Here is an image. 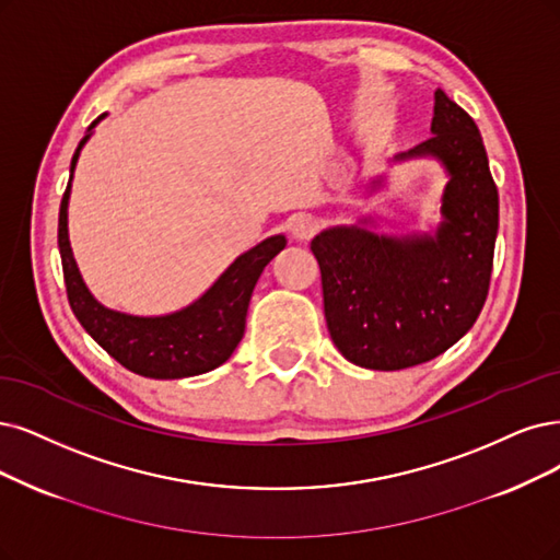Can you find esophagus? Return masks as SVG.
I'll list each match as a JSON object with an SVG mask.
<instances>
[{
    "instance_id": "obj_1",
    "label": "esophagus",
    "mask_w": 560,
    "mask_h": 560,
    "mask_svg": "<svg viewBox=\"0 0 560 560\" xmlns=\"http://www.w3.org/2000/svg\"><path fill=\"white\" fill-rule=\"evenodd\" d=\"M291 231L298 240H312L318 231V221L314 217H308V214H300V217L293 219Z\"/></svg>"
}]
</instances>
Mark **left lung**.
<instances>
[{
	"instance_id": "left-lung-1",
	"label": "left lung",
	"mask_w": 560,
	"mask_h": 560,
	"mask_svg": "<svg viewBox=\"0 0 560 560\" xmlns=\"http://www.w3.org/2000/svg\"><path fill=\"white\" fill-rule=\"evenodd\" d=\"M433 136L401 156L450 171L436 237L392 240L329 228L312 240L329 337L358 366L399 371L439 358L478 320L499 233V189L472 117L436 92Z\"/></svg>"
}]
</instances>
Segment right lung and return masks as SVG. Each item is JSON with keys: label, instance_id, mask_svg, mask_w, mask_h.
Here are the masks:
<instances>
[{"label": "right lung", "instance_id": "1", "mask_svg": "<svg viewBox=\"0 0 560 560\" xmlns=\"http://www.w3.org/2000/svg\"><path fill=\"white\" fill-rule=\"evenodd\" d=\"M96 121H92V127ZM88 138L90 136L82 138L78 144L71 159V173L75 168L80 148ZM69 189L71 179L59 205L57 242L61 269H65L67 298L75 318L88 329V335L124 369L144 378L168 381L198 376L205 374V371L217 369L231 358L244 337L246 308L256 281L265 265L285 246V237H269L254 246L252 252L240 256L210 291L196 304L182 308L177 314L161 318L127 316L101 306L80 279L67 231Z\"/></svg>", "mask_w": 560, "mask_h": 560}]
</instances>
